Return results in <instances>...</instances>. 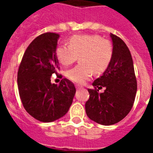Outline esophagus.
<instances>
[{
  "label": "esophagus",
  "instance_id": "obj_1",
  "mask_svg": "<svg viewBox=\"0 0 153 153\" xmlns=\"http://www.w3.org/2000/svg\"><path fill=\"white\" fill-rule=\"evenodd\" d=\"M76 89H77V90H80V89L83 88V86H81V85H79V84L76 85Z\"/></svg>",
  "mask_w": 153,
  "mask_h": 153
}]
</instances>
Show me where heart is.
<instances>
[{
	"label": "heart",
	"instance_id": "b5f03b06",
	"mask_svg": "<svg viewBox=\"0 0 153 153\" xmlns=\"http://www.w3.org/2000/svg\"><path fill=\"white\" fill-rule=\"evenodd\" d=\"M69 46L59 45L56 48L57 60L64 66L72 64L79 56V63L67 71L70 80L83 83L95 74L103 72L110 63L113 54V44L98 35H75L68 40Z\"/></svg>",
	"mask_w": 153,
	"mask_h": 153
}]
</instances>
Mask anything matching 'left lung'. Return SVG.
Returning <instances> with one entry per match:
<instances>
[{
    "mask_svg": "<svg viewBox=\"0 0 153 153\" xmlns=\"http://www.w3.org/2000/svg\"><path fill=\"white\" fill-rule=\"evenodd\" d=\"M110 37L113 47L111 62L100 77L93 83L95 90L88 89L90 99L85 104L87 117L104 126L117 123L126 117L132 109L137 90L129 48L116 35L110 33ZM102 87L106 90L99 93Z\"/></svg>",
    "mask_w": 153,
    "mask_h": 153,
    "instance_id": "left-lung-1",
    "label": "left lung"
}]
</instances>
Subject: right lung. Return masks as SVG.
I'll list each match as a JSON object with an SVG mask.
<instances>
[{
  "label": "right lung",
  "instance_id": "right-lung-1",
  "mask_svg": "<svg viewBox=\"0 0 153 153\" xmlns=\"http://www.w3.org/2000/svg\"><path fill=\"white\" fill-rule=\"evenodd\" d=\"M60 34L45 33L31 42L23 56L17 73L19 94L24 109L40 122L51 123L68 112L75 96L74 84L63 78L51 83L60 69L56 48Z\"/></svg>",
  "mask_w": 153,
  "mask_h": 153
}]
</instances>
